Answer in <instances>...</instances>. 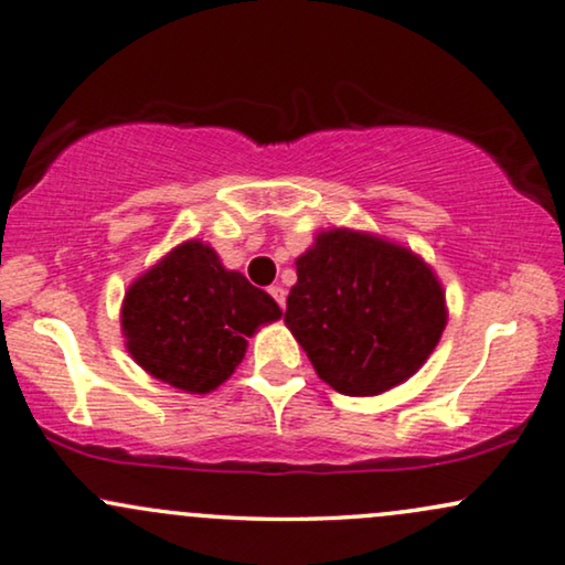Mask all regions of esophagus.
Returning a JSON list of instances; mask_svg holds the SVG:
<instances>
[{"label": "esophagus", "mask_w": 565, "mask_h": 565, "mask_svg": "<svg viewBox=\"0 0 565 565\" xmlns=\"http://www.w3.org/2000/svg\"><path fill=\"white\" fill-rule=\"evenodd\" d=\"M268 294H271V297L276 299V305H279L281 309L286 307V289H284V286H279V284H274V286H271V289H268Z\"/></svg>", "instance_id": "obj_1"}]
</instances>
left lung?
I'll return each mask as SVG.
<instances>
[{
    "label": "left lung",
    "mask_w": 565,
    "mask_h": 565,
    "mask_svg": "<svg viewBox=\"0 0 565 565\" xmlns=\"http://www.w3.org/2000/svg\"><path fill=\"white\" fill-rule=\"evenodd\" d=\"M294 264L284 322L335 392L384 394L415 376L440 343L448 324L443 284L412 248L332 227Z\"/></svg>",
    "instance_id": "8db88e82"
}]
</instances>
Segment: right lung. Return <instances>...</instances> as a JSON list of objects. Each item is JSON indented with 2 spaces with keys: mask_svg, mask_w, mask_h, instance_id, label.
I'll use <instances>...</instances> for the list:
<instances>
[{
  "mask_svg": "<svg viewBox=\"0 0 565 565\" xmlns=\"http://www.w3.org/2000/svg\"><path fill=\"white\" fill-rule=\"evenodd\" d=\"M281 317L264 289L222 266L204 241H184L125 291L127 353L150 376L186 394H210L241 365L248 338Z\"/></svg>",
  "mask_w": 565,
  "mask_h": 565,
  "instance_id": "1",
  "label": "right lung"
}]
</instances>
